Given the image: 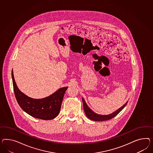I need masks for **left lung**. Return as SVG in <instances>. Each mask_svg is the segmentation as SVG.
Segmentation results:
<instances>
[{
  "label": "left lung",
  "instance_id": "1",
  "mask_svg": "<svg viewBox=\"0 0 153 153\" xmlns=\"http://www.w3.org/2000/svg\"><path fill=\"white\" fill-rule=\"evenodd\" d=\"M82 101L83 105V109H84V111H85V112L86 114V115L90 120H94V121H105V120H110L111 119H112L115 116L117 115L126 106V104L128 103V101H127L122 107L119 108L117 110L114 112L113 113L110 114L109 115H99V114H97L95 113V112L93 111L91 109H90L89 107L87 106V103H86V102H85V100L83 99V98H82Z\"/></svg>",
  "mask_w": 153,
  "mask_h": 153
}]
</instances>
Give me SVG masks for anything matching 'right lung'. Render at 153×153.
<instances>
[{"instance_id": "add662e5", "label": "right lung", "mask_w": 153, "mask_h": 153, "mask_svg": "<svg viewBox=\"0 0 153 153\" xmlns=\"http://www.w3.org/2000/svg\"><path fill=\"white\" fill-rule=\"evenodd\" d=\"M12 77L16 98L24 111L29 115L42 120H51L58 115L63 96L68 87L61 88L45 98L35 99L27 96L19 90L14 79L13 70Z\"/></svg>"}]
</instances>
